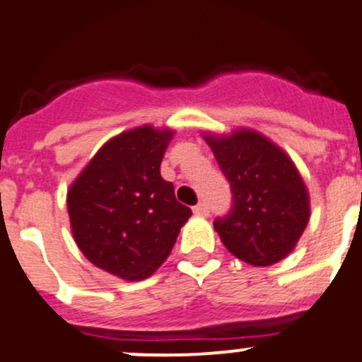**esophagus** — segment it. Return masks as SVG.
<instances>
[{"label": "esophagus", "instance_id": "obj_1", "mask_svg": "<svg viewBox=\"0 0 362 362\" xmlns=\"http://www.w3.org/2000/svg\"><path fill=\"white\" fill-rule=\"evenodd\" d=\"M193 213L197 216H209V206L206 202H199L195 207H193Z\"/></svg>", "mask_w": 362, "mask_h": 362}]
</instances>
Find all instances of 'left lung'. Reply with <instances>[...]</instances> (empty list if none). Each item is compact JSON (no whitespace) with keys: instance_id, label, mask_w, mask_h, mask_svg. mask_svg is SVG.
Wrapping results in <instances>:
<instances>
[{"instance_id":"8db88e82","label":"left lung","mask_w":362,"mask_h":362,"mask_svg":"<svg viewBox=\"0 0 362 362\" xmlns=\"http://www.w3.org/2000/svg\"><path fill=\"white\" fill-rule=\"evenodd\" d=\"M204 139L230 182V211L213 221L221 243L250 266L280 262L310 220V195L294 162L255 130Z\"/></svg>"}]
</instances>
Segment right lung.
Returning a JSON list of instances; mask_svg holds the SVG:
<instances>
[{
  "label": "right lung",
  "mask_w": 362,
  "mask_h": 362,
  "mask_svg": "<svg viewBox=\"0 0 362 362\" xmlns=\"http://www.w3.org/2000/svg\"><path fill=\"white\" fill-rule=\"evenodd\" d=\"M174 132L144 124L98 149L66 195L71 234L86 259L123 280L149 278L169 257L192 209L160 176Z\"/></svg>",
  "instance_id": "right-lung-1"
}]
</instances>
